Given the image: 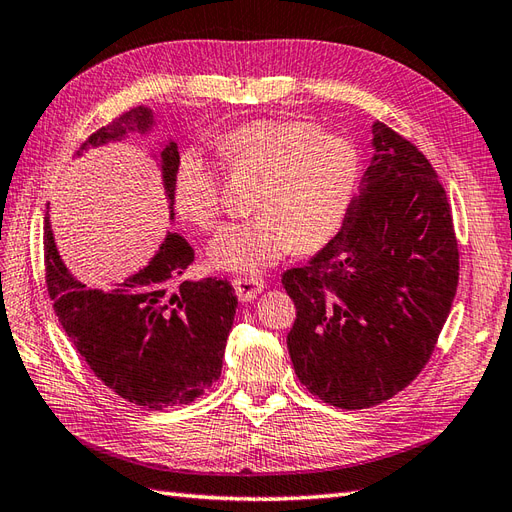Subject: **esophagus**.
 Here are the masks:
<instances>
[{"label": "esophagus", "instance_id": "esophagus-1", "mask_svg": "<svg viewBox=\"0 0 512 512\" xmlns=\"http://www.w3.org/2000/svg\"><path fill=\"white\" fill-rule=\"evenodd\" d=\"M233 285H235V292L237 296H240V301H253L255 296L266 288V283L261 279H253V277H237L233 279Z\"/></svg>", "mask_w": 512, "mask_h": 512}]
</instances>
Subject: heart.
Here are the masks:
<instances>
[{
    "label": "heart",
    "mask_w": 512,
    "mask_h": 512,
    "mask_svg": "<svg viewBox=\"0 0 512 512\" xmlns=\"http://www.w3.org/2000/svg\"><path fill=\"white\" fill-rule=\"evenodd\" d=\"M222 163L259 176L257 216L224 224L209 257L229 272L259 275L296 246L316 251L344 224L360 178L358 150L347 137L323 133L299 117L246 122L218 139ZM178 216L211 229L220 216V178L200 150L181 154L172 178Z\"/></svg>",
    "instance_id": "b5f03b06"
}]
</instances>
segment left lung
<instances>
[{"label": "left lung", "mask_w": 512, "mask_h": 512, "mask_svg": "<svg viewBox=\"0 0 512 512\" xmlns=\"http://www.w3.org/2000/svg\"><path fill=\"white\" fill-rule=\"evenodd\" d=\"M373 150L338 235L281 277L296 307L294 373L342 410L377 406L423 371L458 288L454 220L432 163L382 122Z\"/></svg>", "instance_id": "8db88e82"}]
</instances>
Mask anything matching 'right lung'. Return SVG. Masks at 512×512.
Here are the masks:
<instances>
[{
  "mask_svg": "<svg viewBox=\"0 0 512 512\" xmlns=\"http://www.w3.org/2000/svg\"><path fill=\"white\" fill-rule=\"evenodd\" d=\"M154 124L146 106L115 117L76 152L120 141L128 133L146 135ZM178 148L161 150L165 194L174 218L172 178ZM45 283L65 334L95 377L122 399L148 410L192 403L222 373L224 347L237 307L227 279H185L194 248L183 235L168 233L148 266L115 288H87L56 251L50 213L43 227Z\"/></svg>",
  "mask_w": 512,
  "mask_h": 512,
  "instance_id": "1",
  "label": "right lung"
}]
</instances>
